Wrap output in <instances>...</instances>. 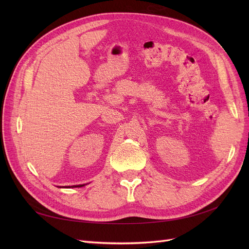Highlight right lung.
Returning <instances> with one entry per match:
<instances>
[{
    "instance_id": "add662e5",
    "label": "right lung",
    "mask_w": 249,
    "mask_h": 249,
    "mask_svg": "<svg viewBox=\"0 0 249 249\" xmlns=\"http://www.w3.org/2000/svg\"><path fill=\"white\" fill-rule=\"evenodd\" d=\"M85 186V184H82V185H73V186H67V187H59V188H77V187H83Z\"/></svg>"
}]
</instances>
